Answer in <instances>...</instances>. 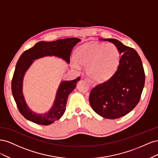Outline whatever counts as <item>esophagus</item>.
Here are the masks:
<instances>
[{"mask_svg": "<svg viewBox=\"0 0 158 158\" xmlns=\"http://www.w3.org/2000/svg\"><path fill=\"white\" fill-rule=\"evenodd\" d=\"M85 80H86L88 82H89V84L92 85H94V81L93 80H92L91 79H89V78H85Z\"/></svg>", "mask_w": 158, "mask_h": 158, "instance_id": "1", "label": "esophagus"}]
</instances>
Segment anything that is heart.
Segmentation results:
<instances>
[{
    "label": "heart",
    "instance_id": "heart-1",
    "mask_svg": "<svg viewBox=\"0 0 158 158\" xmlns=\"http://www.w3.org/2000/svg\"><path fill=\"white\" fill-rule=\"evenodd\" d=\"M75 56L76 61L73 63L75 68H79V63L86 66L87 73L91 78L104 81L115 73L120 60V52L111 43H89L79 47Z\"/></svg>",
    "mask_w": 158,
    "mask_h": 158
}]
</instances>
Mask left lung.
Wrapping results in <instances>:
<instances>
[{
    "label": "left lung",
    "instance_id": "obj_1",
    "mask_svg": "<svg viewBox=\"0 0 158 158\" xmlns=\"http://www.w3.org/2000/svg\"><path fill=\"white\" fill-rule=\"evenodd\" d=\"M103 41L115 45L121 56L115 73L92 88L89 100L95 113L104 118L114 119L131 112L139 102L145 73L140 57L133 48L115 39Z\"/></svg>",
    "mask_w": 158,
    "mask_h": 158
}]
</instances>
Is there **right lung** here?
I'll return each instance as SVG.
<instances>
[{"instance_id":"1","label":"right lung","mask_w":158,"mask_h":158,"mask_svg":"<svg viewBox=\"0 0 158 158\" xmlns=\"http://www.w3.org/2000/svg\"><path fill=\"white\" fill-rule=\"evenodd\" d=\"M80 41L76 37L58 40L52 42H38L31 48L25 51L19 58L12 80V92L19 111L27 120L37 125H49L63 115L69 95L76 88L80 76L73 80L62 82L56 93L53 106L45 114H36L27 106L22 94V81L26 71L33 60L45 56H56L70 63L74 47Z\"/></svg>"}]
</instances>
